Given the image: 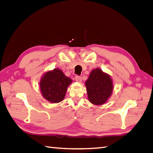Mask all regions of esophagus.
I'll return each mask as SVG.
<instances>
[{"label": "esophagus", "instance_id": "1", "mask_svg": "<svg viewBox=\"0 0 153 153\" xmlns=\"http://www.w3.org/2000/svg\"><path fill=\"white\" fill-rule=\"evenodd\" d=\"M75 80L77 81V82H80L81 81H82V77H81L80 76H79V75H76L75 76Z\"/></svg>", "mask_w": 153, "mask_h": 153}]
</instances>
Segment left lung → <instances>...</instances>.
Returning <instances> with one entry per match:
<instances>
[{
	"instance_id": "obj_1",
	"label": "left lung",
	"mask_w": 153,
	"mask_h": 153,
	"mask_svg": "<svg viewBox=\"0 0 153 153\" xmlns=\"http://www.w3.org/2000/svg\"><path fill=\"white\" fill-rule=\"evenodd\" d=\"M85 85L88 100L96 105L106 102L113 90V81L110 76L98 68L91 71Z\"/></svg>"
}]
</instances>
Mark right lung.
Returning a JSON list of instances; mask_svg holds the SVG:
<instances>
[{
  "instance_id": "right-lung-1",
  "label": "right lung",
  "mask_w": 153,
  "mask_h": 153,
  "mask_svg": "<svg viewBox=\"0 0 153 153\" xmlns=\"http://www.w3.org/2000/svg\"><path fill=\"white\" fill-rule=\"evenodd\" d=\"M72 82L62 71L55 69L45 74L40 82V88L42 96L47 101L56 103L65 97L67 88Z\"/></svg>"
}]
</instances>
